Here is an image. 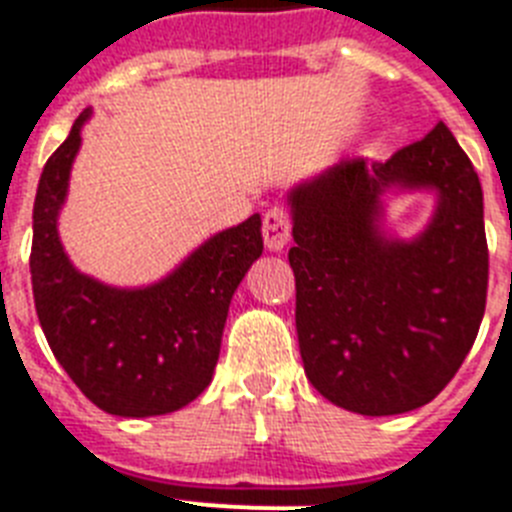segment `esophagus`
<instances>
[{"instance_id":"34e87169","label":"esophagus","mask_w":512,"mask_h":512,"mask_svg":"<svg viewBox=\"0 0 512 512\" xmlns=\"http://www.w3.org/2000/svg\"><path fill=\"white\" fill-rule=\"evenodd\" d=\"M291 236V218L283 208H270L263 218V239L270 252H281Z\"/></svg>"}]
</instances>
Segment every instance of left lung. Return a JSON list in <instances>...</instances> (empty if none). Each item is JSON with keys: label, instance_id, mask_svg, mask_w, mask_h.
<instances>
[{"label": "left lung", "instance_id": "8db88e82", "mask_svg": "<svg viewBox=\"0 0 512 512\" xmlns=\"http://www.w3.org/2000/svg\"><path fill=\"white\" fill-rule=\"evenodd\" d=\"M435 189L414 240L381 231V195ZM296 336L317 393L364 416L414 411L440 393L484 317L489 252L482 184L437 124L385 163H336L289 192Z\"/></svg>", "mask_w": 512, "mask_h": 512}]
</instances>
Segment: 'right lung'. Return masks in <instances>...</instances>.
<instances>
[{
  "label": "right lung",
  "instance_id": "right-lung-1",
  "mask_svg": "<svg viewBox=\"0 0 512 512\" xmlns=\"http://www.w3.org/2000/svg\"><path fill=\"white\" fill-rule=\"evenodd\" d=\"M88 119L85 109L38 182L30 247L38 320L57 362L98 409L124 419L171 414L213 380L231 296L263 255V221L255 213L218 231L145 289L85 276L59 242L57 218Z\"/></svg>",
  "mask_w": 512,
  "mask_h": 512
}]
</instances>
